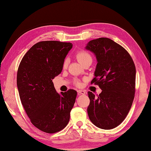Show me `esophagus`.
<instances>
[{"instance_id": "esophagus-1", "label": "esophagus", "mask_w": 151, "mask_h": 151, "mask_svg": "<svg viewBox=\"0 0 151 151\" xmlns=\"http://www.w3.org/2000/svg\"><path fill=\"white\" fill-rule=\"evenodd\" d=\"M78 93L79 95H85L86 94V91L82 90V89H79L78 90Z\"/></svg>"}]
</instances>
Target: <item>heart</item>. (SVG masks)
Segmentation results:
<instances>
[{
  "instance_id": "b5f03b06",
  "label": "heart",
  "mask_w": 151,
  "mask_h": 151,
  "mask_svg": "<svg viewBox=\"0 0 151 151\" xmlns=\"http://www.w3.org/2000/svg\"><path fill=\"white\" fill-rule=\"evenodd\" d=\"M76 58H77V59L78 60L79 62L82 64H84L85 62H88L89 60H92L91 56L85 50L78 51V52L76 53ZM67 66V60L65 59L63 62V67L64 68H65ZM78 84H79V83H78Z\"/></svg>"
}]
</instances>
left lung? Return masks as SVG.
Segmentation results:
<instances>
[{
    "label": "left lung",
    "mask_w": 151,
    "mask_h": 151,
    "mask_svg": "<svg viewBox=\"0 0 151 151\" xmlns=\"http://www.w3.org/2000/svg\"><path fill=\"white\" fill-rule=\"evenodd\" d=\"M86 50L95 54L97 61L95 83L101 89L97 97L88 91L89 119L104 130L114 129L126 118L135 93L136 67L129 52L120 45L106 37L89 41Z\"/></svg>",
    "instance_id": "1"
}]
</instances>
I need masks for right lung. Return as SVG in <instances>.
I'll return each mask as SVG.
<instances>
[{"instance_id": "right-lung-1", "label": "right lung", "mask_w": 151, "mask_h": 151, "mask_svg": "<svg viewBox=\"0 0 151 151\" xmlns=\"http://www.w3.org/2000/svg\"><path fill=\"white\" fill-rule=\"evenodd\" d=\"M73 44L40 41L32 47L19 64L17 85L21 103L31 123L43 132L52 134L68 124L77 92L57 93L52 79L61 73Z\"/></svg>"}]
</instances>
